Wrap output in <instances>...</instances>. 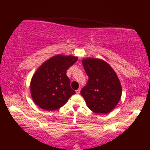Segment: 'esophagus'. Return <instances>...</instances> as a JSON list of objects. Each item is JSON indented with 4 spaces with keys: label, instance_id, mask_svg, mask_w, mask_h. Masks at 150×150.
<instances>
[{
    "label": "esophagus",
    "instance_id": "1",
    "mask_svg": "<svg viewBox=\"0 0 150 150\" xmlns=\"http://www.w3.org/2000/svg\"><path fill=\"white\" fill-rule=\"evenodd\" d=\"M80 91H81V89L79 88L78 90H76V93H77V94H79V93H80Z\"/></svg>",
    "mask_w": 150,
    "mask_h": 150
}]
</instances>
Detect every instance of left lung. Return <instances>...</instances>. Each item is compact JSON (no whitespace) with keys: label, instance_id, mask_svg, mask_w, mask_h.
Instances as JSON below:
<instances>
[{"label":"left lung","instance_id":"8db88e82","mask_svg":"<svg viewBox=\"0 0 150 150\" xmlns=\"http://www.w3.org/2000/svg\"><path fill=\"white\" fill-rule=\"evenodd\" d=\"M82 64L89 79L81 94L88 107L97 113H110L119 103L122 95L117 74L103 60L84 59Z\"/></svg>","mask_w":150,"mask_h":150}]
</instances>
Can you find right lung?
<instances>
[{
	"instance_id": "obj_1",
	"label": "right lung",
	"mask_w": 150,
	"mask_h": 150,
	"mask_svg": "<svg viewBox=\"0 0 150 150\" xmlns=\"http://www.w3.org/2000/svg\"><path fill=\"white\" fill-rule=\"evenodd\" d=\"M77 59L74 56L58 55L39 67L30 84L31 97L38 106L47 111L57 110L75 93L66 71Z\"/></svg>"
}]
</instances>
